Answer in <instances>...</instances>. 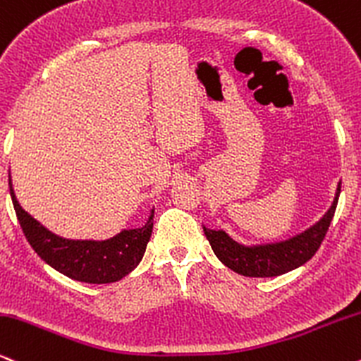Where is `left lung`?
<instances>
[{
    "label": "left lung",
    "mask_w": 361,
    "mask_h": 361,
    "mask_svg": "<svg viewBox=\"0 0 361 361\" xmlns=\"http://www.w3.org/2000/svg\"><path fill=\"white\" fill-rule=\"evenodd\" d=\"M340 192L341 182H338L329 209L307 230L287 240L274 241V243L243 245L233 240L224 230H211L206 226H202V230L214 255L233 272L245 275V277H277V275L299 269L314 257L331 224Z\"/></svg>",
    "instance_id": "obj_1"
}]
</instances>
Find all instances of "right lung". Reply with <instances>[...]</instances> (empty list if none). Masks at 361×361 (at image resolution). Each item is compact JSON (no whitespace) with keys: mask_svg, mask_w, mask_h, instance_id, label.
Segmentation results:
<instances>
[{"mask_svg":"<svg viewBox=\"0 0 361 361\" xmlns=\"http://www.w3.org/2000/svg\"><path fill=\"white\" fill-rule=\"evenodd\" d=\"M10 194L21 230L37 255L52 269L86 283L121 281L142 262L154 230L152 207L147 223L140 228H125L106 240H71L55 235L20 206L10 176Z\"/></svg>","mask_w":361,"mask_h":361,"instance_id":"add662e5","label":"right lung"}]
</instances>
